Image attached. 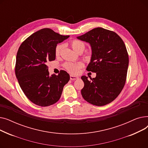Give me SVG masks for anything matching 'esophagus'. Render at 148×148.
Listing matches in <instances>:
<instances>
[{"label": "esophagus", "instance_id": "esophagus-1", "mask_svg": "<svg viewBox=\"0 0 148 148\" xmlns=\"http://www.w3.org/2000/svg\"><path fill=\"white\" fill-rule=\"evenodd\" d=\"M79 79V77L73 75H70V79H71V80H77V79Z\"/></svg>", "mask_w": 148, "mask_h": 148}]
</instances>
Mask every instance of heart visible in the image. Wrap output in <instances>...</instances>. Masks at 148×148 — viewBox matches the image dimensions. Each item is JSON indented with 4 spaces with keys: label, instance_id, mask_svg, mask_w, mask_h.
Masks as SVG:
<instances>
[{
    "label": "heart",
    "instance_id": "heart-1",
    "mask_svg": "<svg viewBox=\"0 0 148 148\" xmlns=\"http://www.w3.org/2000/svg\"><path fill=\"white\" fill-rule=\"evenodd\" d=\"M71 46L72 49L76 53L83 52L85 49V44L79 40H74L71 42ZM62 46L60 44L58 45L55 49V54L58 56L60 53ZM82 66V64L80 62H66L64 64V68L67 70L68 72L71 74H77L79 72V69Z\"/></svg>",
    "mask_w": 148,
    "mask_h": 148
}]
</instances>
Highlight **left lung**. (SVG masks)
Listing matches in <instances>:
<instances>
[{"mask_svg": "<svg viewBox=\"0 0 148 148\" xmlns=\"http://www.w3.org/2000/svg\"><path fill=\"white\" fill-rule=\"evenodd\" d=\"M77 38L89 42L92 48L90 62L86 69L96 73L95 78L83 75V98L93 105L109 104L119 95L127 79L128 54L122 38L113 31L93 29Z\"/></svg>", "mask_w": 148, "mask_h": 148, "instance_id": "8db88e82", "label": "left lung"}]
</instances>
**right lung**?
<instances>
[{
	"mask_svg": "<svg viewBox=\"0 0 148 148\" xmlns=\"http://www.w3.org/2000/svg\"><path fill=\"white\" fill-rule=\"evenodd\" d=\"M69 36L44 28L29 36L20 46L15 75L25 95L37 106L47 107L58 101L69 80V75L64 70L58 75H50L47 65V62L56 59L57 44Z\"/></svg>",
	"mask_w": 148,
	"mask_h": 148,
	"instance_id": "right-lung-1",
	"label": "right lung"
}]
</instances>
